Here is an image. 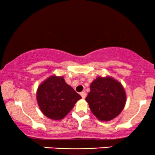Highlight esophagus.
Wrapping results in <instances>:
<instances>
[{
  "label": "esophagus",
  "instance_id": "1",
  "mask_svg": "<svg viewBox=\"0 0 155 155\" xmlns=\"http://www.w3.org/2000/svg\"><path fill=\"white\" fill-rule=\"evenodd\" d=\"M80 95H81V97H82L83 99H84L85 97H86V95H87V93L86 92H85V91H83V92H81V93H80Z\"/></svg>",
  "mask_w": 155,
  "mask_h": 155
}]
</instances>
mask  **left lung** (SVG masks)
<instances>
[{
	"label": "left lung",
	"mask_w": 155,
	"mask_h": 155,
	"mask_svg": "<svg viewBox=\"0 0 155 155\" xmlns=\"http://www.w3.org/2000/svg\"><path fill=\"white\" fill-rule=\"evenodd\" d=\"M90 109L101 121L115 118L123 110L126 95L122 84L111 77H98L90 85L86 97Z\"/></svg>",
	"instance_id": "1"
}]
</instances>
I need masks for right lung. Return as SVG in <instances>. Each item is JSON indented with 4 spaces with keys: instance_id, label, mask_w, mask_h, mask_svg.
Segmentation results:
<instances>
[{
    "instance_id": "add662e5",
    "label": "right lung",
    "mask_w": 155,
    "mask_h": 155,
    "mask_svg": "<svg viewBox=\"0 0 155 155\" xmlns=\"http://www.w3.org/2000/svg\"><path fill=\"white\" fill-rule=\"evenodd\" d=\"M81 98V96L65 83L63 76H50L37 90L39 108L44 115L52 120L64 118Z\"/></svg>"
}]
</instances>
